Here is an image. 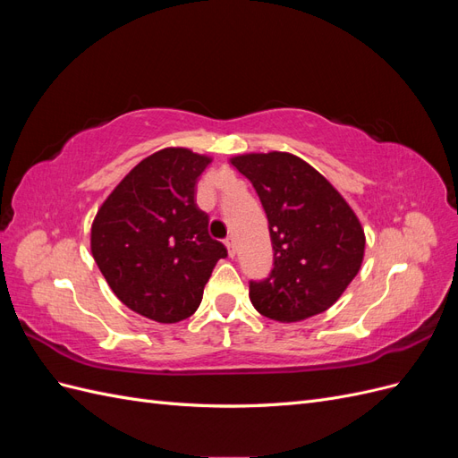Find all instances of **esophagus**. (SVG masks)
Masks as SVG:
<instances>
[{
    "label": "esophagus",
    "mask_w": 458,
    "mask_h": 458,
    "mask_svg": "<svg viewBox=\"0 0 458 458\" xmlns=\"http://www.w3.org/2000/svg\"><path fill=\"white\" fill-rule=\"evenodd\" d=\"M225 248H227V252H229L231 258H233L234 254H237V244H234V239H233V237H227V239H225Z\"/></svg>",
    "instance_id": "1"
}]
</instances>
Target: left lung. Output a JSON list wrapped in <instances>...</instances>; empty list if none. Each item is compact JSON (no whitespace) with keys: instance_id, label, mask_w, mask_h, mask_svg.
Returning a JSON list of instances; mask_svg holds the SVG:
<instances>
[{"instance_id":"8db88e82","label":"left lung","mask_w":458,"mask_h":458,"mask_svg":"<svg viewBox=\"0 0 458 458\" xmlns=\"http://www.w3.org/2000/svg\"><path fill=\"white\" fill-rule=\"evenodd\" d=\"M231 164L256 189L273 244L269 276L250 281L252 306L281 323L327 311L363 263L365 231L350 204L290 152H252Z\"/></svg>"}]
</instances>
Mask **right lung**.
Returning <instances> with one entry per match:
<instances>
[{
    "instance_id": "obj_1",
    "label": "right lung",
    "mask_w": 458,
    "mask_h": 458,
    "mask_svg": "<svg viewBox=\"0 0 458 458\" xmlns=\"http://www.w3.org/2000/svg\"><path fill=\"white\" fill-rule=\"evenodd\" d=\"M210 162L189 148H162L122 179L93 219L91 254L108 286L157 323L195 313L217 259L227 256L195 200Z\"/></svg>"
}]
</instances>
